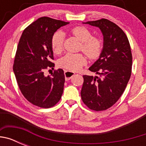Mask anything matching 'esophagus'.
<instances>
[{
  "label": "esophagus",
  "mask_w": 146,
  "mask_h": 146,
  "mask_svg": "<svg viewBox=\"0 0 146 146\" xmlns=\"http://www.w3.org/2000/svg\"><path fill=\"white\" fill-rule=\"evenodd\" d=\"M75 74L74 72H70V71H64V75H65L66 80H69L72 77V76Z\"/></svg>",
  "instance_id": "1"
}]
</instances>
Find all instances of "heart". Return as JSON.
Wrapping results in <instances>:
<instances>
[{
  "mask_svg": "<svg viewBox=\"0 0 146 146\" xmlns=\"http://www.w3.org/2000/svg\"><path fill=\"white\" fill-rule=\"evenodd\" d=\"M71 33L82 42L80 49L89 58L95 59L102 50V42L96 37H93L92 33L88 28L82 26L74 27ZM64 41V34L61 31L54 33L51 39V46L56 54L61 52ZM86 64V59L81 53H67L59 60V66L70 71H78Z\"/></svg>",
  "mask_w": 146,
  "mask_h": 146,
  "instance_id": "b5f03b06",
  "label": "heart"
}]
</instances>
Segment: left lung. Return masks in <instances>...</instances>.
Listing matches in <instances>:
<instances>
[{"instance_id":"obj_1","label":"left lung","mask_w":146,"mask_h":146,"mask_svg":"<svg viewBox=\"0 0 146 146\" xmlns=\"http://www.w3.org/2000/svg\"><path fill=\"white\" fill-rule=\"evenodd\" d=\"M101 30L104 44L99 58L90 68L99 77L83 75L81 98L95 111H102L116 103L130 79L132 65L131 47L126 35L107 19L86 22Z\"/></svg>"}]
</instances>
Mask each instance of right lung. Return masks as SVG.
Masks as SVG:
<instances>
[{
	"instance_id": "right-lung-1",
	"label": "right lung",
	"mask_w": 146,
	"mask_h": 146,
	"mask_svg": "<svg viewBox=\"0 0 146 146\" xmlns=\"http://www.w3.org/2000/svg\"><path fill=\"white\" fill-rule=\"evenodd\" d=\"M69 23L43 17L23 31L18 43L13 70L20 91L29 102L42 108L55 106L61 98L64 70L44 76V71L55 64L51 39L55 32Z\"/></svg>"
}]
</instances>
